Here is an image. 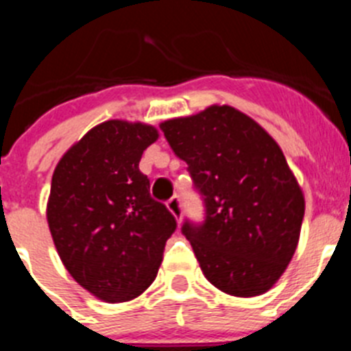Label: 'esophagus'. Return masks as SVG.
I'll return each mask as SVG.
<instances>
[{
  "mask_svg": "<svg viewBox=\"0 0 351 351\" xmlns=\"http://www.w3.org/2000/svg\"><path fill=\"white\" fill-rule=\"evenodd\" d=\"M167 209L170 210V213L173 214V218L178 219V221H181V216H182V206H181V198L179 197H172L167 202Z\"/></svg>",
  "mask_w": 351,
  "mask_h": 351,
  "instance_id": "34e87169",
  "label": "esophagus"
}]
</instances>
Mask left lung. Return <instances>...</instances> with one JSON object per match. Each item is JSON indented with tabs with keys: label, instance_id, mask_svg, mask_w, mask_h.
<instances>
[{
	"label": "left lung",
	"instance_id": "1",
	"mask_svg": "<svg viewBox=\"0 0 351 351\" xmlns=\"http://www.w3.org/2000/svg\"><path fill=\"white\" fill-rule=\"evenodd\" d=\"M160 128L204 198V223L182 225L204 276L228 295L265 293L295 253L304 218L302 190L278 142L228 105Z\"/></svg>",
	"mask_w": 351,
	"mask_h": 351
}]
</instances>
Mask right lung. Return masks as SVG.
Here are the masks:
<instances>
[{
    "instance_id": "right-lung-1",
    "label": "right lung",
    "mask_w": 351,
    "mask_h": 351,
    "mask_svg": "<svg viewBox=\"0 0 351 351\" xmlns=\"http://www.w3.org/2000/svg\"><path fill=\"white\" fill-rule=\"evenodd\" d=\"M156 141L154 126L105 121L52 173L47 221L56 250L71 278L105 302L132 300L153 283L178 226L138 169Z\"/></svg>"
}]
</instances>
